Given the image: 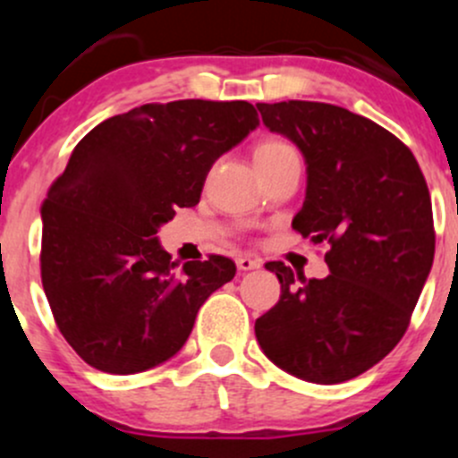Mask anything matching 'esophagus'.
<instances>
[{
    "label": "esophagus",
    "mask_w": 458,
    "mask_h": 458,
    "mask_svg": "<svg viewBox=\"0 0 458 458\" xmlns=\"http://www.w3.org/2000/svg\"><path fill=\"white\" fill-rule=\"evenodd\" d=\"M237 267L242 272L257 270V267H261V259L250 257V255H242V257H237Z\"/></svg>",
    "instance_id": "1"
}]
</instances>
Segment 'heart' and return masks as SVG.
Masks as SVG:
<instances>
[{
  "instance_id": "obj_1",
  "label": "heart",
  "mask_w": 458,
  "mask_h": 458,
  "mask_svg": "<svg viewBox=\"0 0 458 458\" xmlns=\"http://www.w3.org/2000/svg\"><path fill=\"white\" fill-rule=\"evenodd\" d=\"M294 148L290 146L288 141L279 140V137H263L255 143V150H252V157H255L257 164H266V161L276 159V157L285 155V152H293Z\"/></svg>"
}]
</instances>
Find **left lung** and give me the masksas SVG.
<instances>
[{"instance_id":"1","label":"left lung","mask_w":458,"mask_h":458,"mask_svg":"<svg viewBox=\"0 0 458 458\" xmlns=\"http://www.w3.org/2000/svg\"><path fill=\"white\" fill-rule=\"evenodd\" d=\"M263 123L299 146L308 188L293 228L326 243V279L267 261L281 284L255 323L263 354L312 383L377 366L410 326L434 259L426 177L412 150L370 119L321 101L257 104Z\"/></svg>"}]
</instances>
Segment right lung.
<instances>
[{
  "instance_id": "right-lung-1",
  "label": "right lung",
  "mask_w": 458,
  "mask_h": 458,
  "mask_svg": "<svg viewBox=\"0 0 458 458\" xmlns=\"http://www.w3.org/2000/svg\"><path fill=\"white\" fill-rule=\"evenodd\" d=\"M259 126L248 101L143 104L75 146L41 203V284L88 366L135 374L168 361L208 297L237 272L208 255L179 267L157 242L174 208L199 203L212 164Z\"/></svg>"
}]
</instances>
